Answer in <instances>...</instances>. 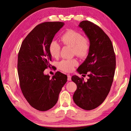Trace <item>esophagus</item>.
Returning a JSON list of instances; mask_svg holds the SVG:
<instances>
[{"mask_svg":"<svg viewBox=\"0 0 131 131\" xmlns=\"http://www.w3.org/2000/svg\"><path fill=\"white\" fill-rule=\"evenodd\" d=\"M67 77H68V81H70L71 79H72V78H71V76L70 75H67Z\"/></svg>","mask_w":131,"mask_h":131,"instance_id":"1","label":"esophagus"}]
</instances>
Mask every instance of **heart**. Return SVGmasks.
I'll use <instances>...</instances> for the list:
<instances>
[{"instance_id": "obj_1", "label": "heart", "mask_w": 131, "mask_h": 131, "mask_svg": "<svg viewBox=\"0 0 131 131\" xmlns=\"http://www.w3.org/2000/svg\"><path fill=\"white\" fill-rule=\"evenodd\" d=\"M60 40L64 45L72 47L74 53L80 58L86 57L89 52L90 45L88 39L82 37L78 31L74 30H69L63 34ZM61 46L56 41H52L49 45V52L53 57H58L60 53ZM78 63L76 59L61 61L58 63L59 68L65 72H70L73 70L74 67Z\"/></svg>"}]
</instances>
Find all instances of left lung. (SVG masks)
I'll use <instances>...</instances> for the list:
<instances>
[{
	"label": "left lung",
	"mask_w": 131,
	"mask_h": 131,
	"mask_svg": "<svg viewBox=\"0 0 131 131\" xmlns=\"http://www.w3.org/2000/svg\"><path fill=\"white\" fill-rule=\"evenodd\" d=\"M79 27L89 38L90 48L77 71L80 74H88L89 78L85 81L77 75L72 77L77 86L73 98L80 108L91 110L100 106L108 96L115 74L116 57L112 41L100 27L89 21L81 22Z\"/></svg>",
	"instance_id": "obj_1"
}]
</instances>
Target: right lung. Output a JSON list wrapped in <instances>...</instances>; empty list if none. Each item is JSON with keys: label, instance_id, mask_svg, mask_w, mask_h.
I'll list each match as a JSON object with an SVG mask.
<instances>
[{"label": "right lung", "instance_id": "1", "mask_svg": "<svg viewBox=\"0 0 131 131\" xmlns=\"http://www.w3.org/2000/svg\"><path fill=\"white\" fill-rule=\"evenodd\" d=\"M61 22H46L35 27L23 41L18 54L17 69L22 92L29 104L39 111H47L56 104L67 81L59 72L52 78L43 71L50 67V42L64 26Z\"/></svg>", "mask_w": 131, "mask_h": 131}]
</instances>
